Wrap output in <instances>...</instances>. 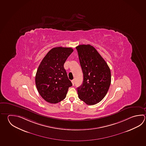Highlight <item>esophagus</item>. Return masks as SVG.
<instances>
[{
    "label": "esophagus",
    "mask_w": 146,
    "mask_h": 146,
    "mask_svg": "<svg viewBox=\"0 0 146 146\" xmlns=\"http://www.w3.org/2000/svg\"><path fill=\"white\" fill-rule=\"evenodd\" d=\"M72 83V85H73V86L74 85V84H75V81L74 80H72L71 81Z\"/></svg>",
    "instance_id": "esophagus-1"
}]
</instances>
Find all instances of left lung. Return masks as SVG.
<instances>
[{
  "instance_id": "left-lung-1",
  "label": "left lung",
  "mask_w": 146,
  "mask_h": 146,
  "mask_svg": "<svg viewBox=\"0 0 146 146\" xmlns=\"http://www.w3.org/2000/svg\"><path fill=\"white\" fill-rule=\"evenodd\" d=\"M84 80L77 88L78 98L89 105L101 101L108 93L111 83V73L104 59L89 44L76 47Z\"/></svg>"
}]
</instances>
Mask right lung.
Here are the masks:
<instances>
[{"instance_id":"obj_1","label":"right lung","mask_w":146,"mask_h":146,"mask_svg":"<svg viewBox=\"0 0 146 146\" xmlns=\"http://www.w3.org/2000/svg\"><path fill=\"white\" fill-rule=\"evenodd\" d=\"M73 52L71 47H54L40 64L35 78L36 87L46 102L52 104L61 102L72 86L63 65Z\"/></svg>"}]
</instances>
